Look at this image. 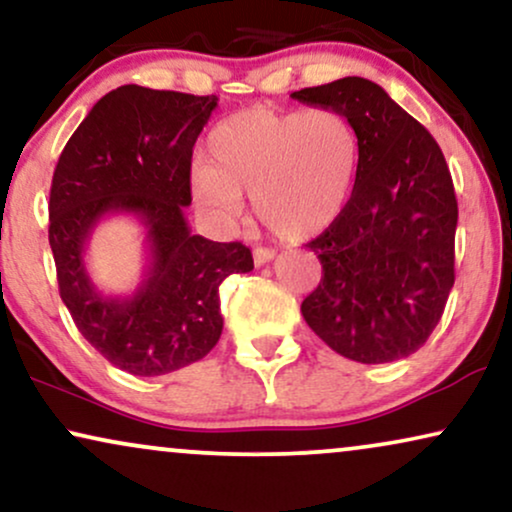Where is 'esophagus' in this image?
Instances as JSON below:
<instances>
[{"label": "esophagus", "mask_w": 512, "mask_h": 512, "mask_svg": "<svg viewBox=\"0 0 512 512\" xmlns=\"http://www.w3.org/2000/svg\"><path fill=\"white\" fill-rule=\"evenodd\" d=\"M274 257H276V252L269 250V248H255V252H252V260H255L257 267H262V264L271 262Z\"/></svg>", "instance_id": "obj_1"}]
</instances>
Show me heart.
I'll list each match as a JSON object with an SVG mask.
<instances>
[{"label":"heart","mask_w":512,"mask_h":512,"mask_svg":"<svg viewBox=\"0 0 512 512\" xmlns=\"http://www.w3.org/2000/svg\"><path fill=\"white\" fill-rule=\"evenodd\" d=\"M360 175V135L330 107L285 112L248 107L222 119L206 140V163L189 187L217 222L243 213V194L271 234L311 241L349 208Z\"/></svg>","instance_id":"b5f03b06"}]
</instances>
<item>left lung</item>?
Here are the masks:
<instances>
[{
	"mask_svg": "<svg viewBox=\"0 0 512 512\" xmlns=\"http://www.w3.org/2000/svg\"><path fill=\"white\" fill-rule=\"evenodd\" d=\"M346 114L360 135V175L344 215L306 248L323 264L302 316L339 356L393 363L426 344L454 285L459 208L433 135L363 77L290 93Z\"/></svg>",
	"mask_w": 512,
	"mask_h": 512,
	"instance_id": "8db88e82",
	"label": "left lung"
}]
</instances>
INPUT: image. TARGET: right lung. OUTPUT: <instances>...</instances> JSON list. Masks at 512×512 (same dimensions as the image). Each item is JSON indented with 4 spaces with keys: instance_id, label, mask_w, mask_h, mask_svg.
<instances>
[{
    "instance_id": "right-lung-1",
    "label": "right lung",
    "mask_w": 512,
    "mask_h": 512,
    "mask_svg": "<svg viewBox=\"0 0 512 512\" xmlns=\"http://www.w3.org/2000/svg\"><path fill=\"white\" fill-rule=\"evenodd\" d=\"M217 95L119 86L95 102L60 154L49 199V243L60 297L81 337L135 377H159L208 356L222 335L220 283L252 271L243 243L189 229L194 142ZM133 214L148 264L131 296H105L85 269L94 227Z\"/></svg>"
}]
</instances>
